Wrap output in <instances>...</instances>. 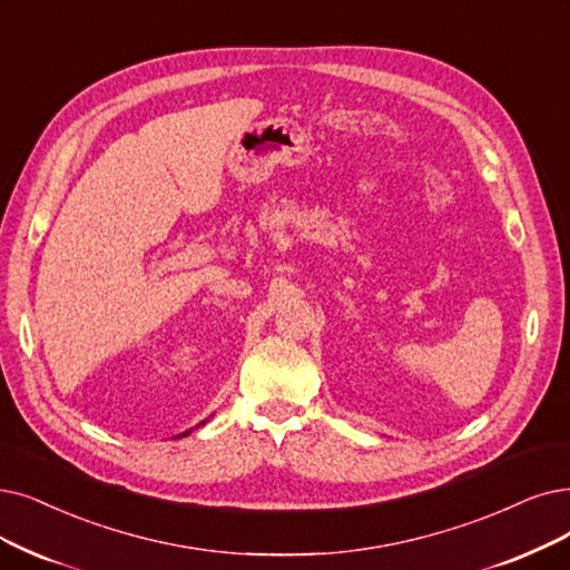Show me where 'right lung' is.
Returning a JSON list of instances; mask_svg holds the SVG:
<instances>
[{"instance_id": "right-lung-1", "label": "right lung", "mask_w": 570, "mask_h": 570, "mask_svg": "<svg viewBox=\"0 0 570 570\" xmlns=\"http://www.w3.org/2000/svg\"><path fill=\"white\" fill-rule=\"evenodd\" d=\"M203 423H206V421H200L198 425H203ZM198 425H196V428H198ZM189 432H191V430H187V432H181V435H177V438H187V435H189Z\"/></svg>"}]
</instances>
